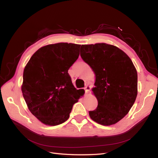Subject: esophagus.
Instances as JSON below:
<instances>
[{
	"mask_svg": "<svg viewBox=\"0 0 158 158\" xmlns=\"http://www.w3.org/2000/svg\"><path fill=\"white\" fill-rule=\"evenodd\" d=\"M84 89H85V93H88V92L89 91V90L91 89V86L89 85V84H87V85L85 86Z\"/></svg>",
	"mask_w": 158,
	"mask_h": 158,
	"instance_id": "obj_1",
	"label": "esophagus"
}]
</instances>
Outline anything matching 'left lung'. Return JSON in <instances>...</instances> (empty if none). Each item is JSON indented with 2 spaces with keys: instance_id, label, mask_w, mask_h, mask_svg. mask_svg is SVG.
<instances>
[{
  "instance_id": "1",
  "label": "left lung",
  "mask_w": 158,
  "mask_h": 158,
  "mask_svg": "<svg viewBox=\"0 0 158 158\" xmlns=\"http://www.w3.org/2000/svg\"><path fill=\"white\" fill-rule=\"evenodd\" d=\"M80 56L96 77L92 91L98 106L89 112L90 118L102 126L116 123L129 112L137 95V73L132 61L120 49L105 43L81 45Z\"/></svg>"
}]
</instances>
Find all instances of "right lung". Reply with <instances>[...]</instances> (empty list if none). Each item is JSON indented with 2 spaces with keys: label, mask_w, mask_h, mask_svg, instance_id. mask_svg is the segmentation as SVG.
I'll return each instance as SVG.
<instances>
[{
  "label": "right lung",
  "mask_w": 158,
  "mask_h": 158,
  "mask_svg": "<svg viewBox=\"0 0 158 158\" xmlns=\"http://www.w3.org/2000/svg\"><path fill=\"white\" fill-rule=\"evenodd\" d=\"M80 45L57 43L38 50L27 63L21 86L29 110L48 126H57L69 118L80 89H77L68 73L77 60Z\"/></svg>",
  "instance_id": "obj_1"
}]
</instances>
